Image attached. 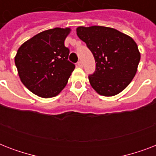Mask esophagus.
<instances>
[{
  "instance_id": "34e87169",
  "label": "esophagus",
  "mask_w": 156,
  "mask_h": 156,
  "mask_svg": "<svg viewBox=\"0 0 156 156\" xmlns=\"http://www.w3.org/2000/svg\"><path fill=\"white\" fill-rule=\"evenodd\" d=\"M77 65H78V67H80V68H82V67H83V62H82V61H78Z\"/></svg>"
}]
</instances>
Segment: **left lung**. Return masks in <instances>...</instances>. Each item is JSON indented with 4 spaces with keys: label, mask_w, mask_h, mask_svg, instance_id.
<instances>
[{
    "label": "left lung",
    "mask_w": 156,
    "mask_h": 156,
    "mask_svg": "<svg viewBox=\"0 0 156 156\" xmlns=\"http://www.w3.org/2000/svg\"><path fill=\"white\" fill-rule=\"evenodd\" d=\"M77 35L95 60V71L88 76L93 89L104 96L121 92L135 76L140 52L129 35L111 27H78Z\"/></svg>",
    "instance_id": "8db88e82"
}]
</instances>
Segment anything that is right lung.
<instances>
[{"mask_svg":"<svg viewBox=\"0 0 156 156\" xmlns=\"http://www.w3.org/2000/svg\"><path fill=\"white\" fill-rule=\"evenodd\" d=\"M70 28L56 27L39 33L21 45L14 61L22 83L42 98L54 97L63 90L75 66L68 61L65 40Z\"/></svg>","mask_w":156,"mask_h":156,"instance_id":"obj_1","label":"right lung"}]
</instances>
